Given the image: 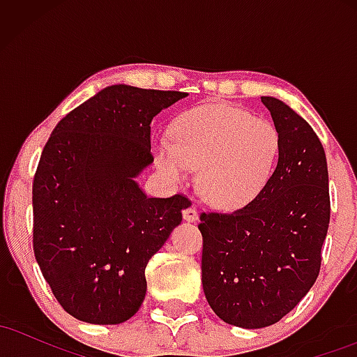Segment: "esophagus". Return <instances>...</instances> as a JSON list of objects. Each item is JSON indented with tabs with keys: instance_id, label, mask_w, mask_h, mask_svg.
<instances>
[{
	"instance_id": "1",
	"label": "esophagus",
	"mask_w": 357,
	"mask_h": 357,
	"mask_svg": "<svg viewBox=\"0 0 357 357\" xmlns=\"http://www.w3.org/2000/svg\"><path fill=\"white\" fill-rule=\"evenodd\" d=\"M183 218L186 221H190V223L198 220V211H196V208L195 206H188L186 210L183 211Z\"/></svg>"
}]
</instances>
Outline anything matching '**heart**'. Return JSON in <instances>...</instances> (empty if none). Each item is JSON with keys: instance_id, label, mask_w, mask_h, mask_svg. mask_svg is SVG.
<instances>
[{"instance_id": "b5f03b06", "label": "heart", "mask_w": 357, "mask_h": 357, "mask_svg": "<svg viewBox=\"0 0 357 357\" xmlns=\"http://www.w3.org/2000/svg\"><path fill=\"white\" fill-rule=\"evenodd\" d=\"M169 139L154 146L159 171L183 183L199 167V195L223 210L253 202L268 184L280 153V132L273 122L228 104L186 110L176 117Z\"/></svg>"}]
</instances>
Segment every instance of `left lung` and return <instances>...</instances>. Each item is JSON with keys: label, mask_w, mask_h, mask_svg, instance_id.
Returning <instances> with one entry per match:
<instances>
[{"label": "left lung", "mask_w": 357, "mask_h": 357, "mask_svg": "<svg viewBox=\"0 0 357 357\" xmlns=\"http://www.w3.org/2000/svg\"><path fill=\"white\" fill-rule=\"evenodd\" d=\"M280 132L264 191L233 213H203L202 282L221 321L261 329L307 296L321 270L331 218L329 173L317 134L294 109L261 97Z\"/></svg>", "instance_id": "1"}]
</instances>
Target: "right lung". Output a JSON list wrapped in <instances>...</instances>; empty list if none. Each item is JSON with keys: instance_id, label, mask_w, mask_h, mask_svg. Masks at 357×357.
Segmentation results:
<instances>
[{"instance_id": "obj_1", "label": "right lung", "mask_w": 357, "mask_h": 357, "mask_svg": "<svg viewBox=\"0 0 357 357\" xmlns=\"http://www.w3.org/2000/svg\"><path fill=\"white\" fill-rule=\"evenodd\" d=\"M186 92L119 84L67 114L33 179V250L68 314L121 324L146 297V265L181 223V195L149 198L136 179L153 165L151 121Z\"/></svg>"}]
</instances>
